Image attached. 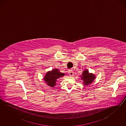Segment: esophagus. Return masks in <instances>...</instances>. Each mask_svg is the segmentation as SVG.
<instances>
[{
  "label": "esophagus",
  "instance_id": "obj_1",
  "mask_svg": "<svg viewBox=\"0 0 126 126\" xmlns=\"http://www.w3.org/2000/svg\"><path fill=\"white\" fill-rule=\"evenodd\" d=\"M69 75L70 76H73L74 75V73H73V72L72 70L69 71Z\"/></svg>",
  "mask_w": 126,
  "mask_h": 126
}]
</instances>
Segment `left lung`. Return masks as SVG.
Returning a JSON list of instances; mask_svg holds the SVG:
<instances>
[{
  "label": "left lung",
  "instance_id": "obj_1",
  "mask_svg": "<svg viewBox=\"0 0 126 126\" xmlns=\"http://www.w3.org/2000/svg\"><path fill=\"white\" fill-rule=\"evenodd\" d=\"M81 79L83 81V85L86 86L92 84L95 79V75L92 73H90L87 69L84 70L82 75L80 76Z\"/></svg>",
  "mask_w": 126,
  "mask_h": 126
}]
</instances>
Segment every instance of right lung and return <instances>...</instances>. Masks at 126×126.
Wrapping results in <instances>:
<instances>
[{
	"instance_id": "1",
	"label": "right lung",
	"mask_w": 126,
	"mask_h": 126,
	"mask_svg": "<svg viewBox=\"0 0 126 126\" xmlns=\"http://www.w3.org/2000/svg\"><path fill=\"white\" fill-rule=\"evenodd\" d=\"M64 75V73L60 72L58 69L54 68L46 73L43 79L47 85L53 88L56 85L58 79Z\"/></svg>"
}]
</instances>
